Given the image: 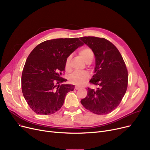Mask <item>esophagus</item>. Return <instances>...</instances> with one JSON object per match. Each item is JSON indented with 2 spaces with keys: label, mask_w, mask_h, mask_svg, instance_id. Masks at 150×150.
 Wrapping results in <instances>:
<instances>
[{
  "label": "esophagus",
  "mask_w": 150,
  "mask_h": 150,
  "mask_svg": "<svg viewBox=\"0 0 150 150\" xmlns=\"http://www.w3.org/2000/svg\"><path fill=\"white\" fill-rule=\"evenodd\" d=\"M75 89L76 90H78V89H80V88H79V87H78V86H75Z\"/></svg>",
  "instance_id": "1"
}]
</instances>
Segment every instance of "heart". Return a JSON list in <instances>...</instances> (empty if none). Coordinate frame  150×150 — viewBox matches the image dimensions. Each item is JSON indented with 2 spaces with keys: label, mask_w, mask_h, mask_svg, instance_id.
<instances>
[{
  "label": "heart",
  "mask_w": 150,
  "mask_h": 150,
  "mask_svg": "<svg viewBox=\"0 0 150 150\" xmlns=\"http://www.w3.org/2000/svg\"><path fill=\"white\" fill-rule=\"evenodd\" d=\"M79 54L81 58L85 61L86 63L91 62L93 57V53L92 50L88 47H84L79 51ZM70 57H69L65 62V68L69 70L70 67ZM89 78V74L86 72H75L70 76V81L74 84L78 86H81L87 81Z\"/></svg>",
  "instance_id": "1"
}]
</instances>
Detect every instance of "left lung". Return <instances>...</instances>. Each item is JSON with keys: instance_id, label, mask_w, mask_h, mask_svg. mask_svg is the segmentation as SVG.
I'll list each match as a JSON object with an SVG mask.
<instances>
[{"instance_id": "left-lung-1", "label": "left lung", "mask_w": 150, "mask_h": 150, "mask_svg": "<svg viewBox=\"0 0 150 150\" xmlns=\"http://www.w3.org/2000/svg\"><path fill=\"white\" fill-rule=\"evenodd\" d=\"M92 50L96 57L94 75L90 83L98 86L87 88L81 103L91 112L105 115L119 106L128 87V70L120 53L107 39L94 36L80 38Z\"/></svg>"}]
</instances>
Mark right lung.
<instances>
[{
  "label": "right lung",
  "instance_id": "add662e5",
  "mask_svg": "<svg viewBox=\"0 0 150 150\" xmlns=\"http://www.w3.org/2000/svg\"><path fill=\"white\" fill-rule=\"evenodd\" d=\"M78 38H59L44 41L31 51L22 74V91L28 106L40 115L58 111L66 94L74 90L73 84H59L66 59L83 45Z\"/></svg>",
  "mask_w": 150,
  "mask_h": 150
}]
</instances>
